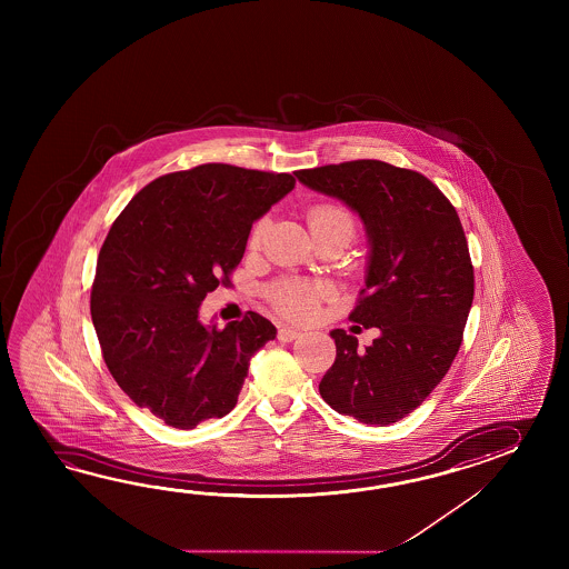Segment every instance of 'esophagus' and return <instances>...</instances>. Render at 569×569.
Listing matches in <instances>:
<instances>
[{"label": "esophagus", "mask_w": 569, "mask_h": 569, "mask_svg": "<svg viewBox=\"0 0 569 569\" xmlns=\"http://www.w3.org/2000/svg\"><path fill=\"white\" fill-rule=\"evenodd\" d=\"M299 336H301V331L295 329V327L284 326L279 329L280 341H292V339H297Z\"/></svg>", "instance_id": "obj_1"}]
</instances>
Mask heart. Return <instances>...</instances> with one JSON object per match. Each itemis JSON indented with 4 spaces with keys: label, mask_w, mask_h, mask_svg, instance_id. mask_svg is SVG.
<instances>
[{
    "label": "heart",
    "mask_w": 569,
    "mask_h": 569,
    "mask_svg": "<svg viewBox=\"0 0 569 569\" xmlns=\"http://www.w3.org/2000/svg\"><path fill=\"white\" fill-rule=\"evenodd\" d=\"M307 221H309L311 233L339 231L350 240L353 231H356V218H353L350 207L338 203V201L315 203L307 213ZM267 230V216L256 219L254 226L250 228V233H248L250 250H258L262 246ZM326 295L327 290L323 284H315V282L299 279L277 280L267 290L270 305L279 313L290 317V319H309Z\"/></svg>",
    "instance_id": "1"
}]
</instances>
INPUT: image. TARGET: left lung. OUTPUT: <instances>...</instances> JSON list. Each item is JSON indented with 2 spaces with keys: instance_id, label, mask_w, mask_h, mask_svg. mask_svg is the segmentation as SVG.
Wrapping results in <instances>:
<instances>
[{
  "instance_id": "8db88e82",
  "label": "left lung",
  "mask_w": 569,
  "mask_h": 569,
  "mask_svg": "<svg viewBox=\"0 0 569 569\" xmlns=\"http://www.w3.org/2000/svg\"><path fill=\"white\" fill-rule=\"evenodd\" d=\"M295 174L362 218L370 260L350 319L380 329L366 350L343 329L331 331L338 353L319 392L360 423H397L448 375L463 339L473 267L458 211L421 172L382 160Z\"/></svg>"
}]
</instances>
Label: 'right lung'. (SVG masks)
Wrapping results in <instances>:
<instances>
[{
  "instance_id": "add662e5",
  "label": "right lung",
  "mask_w": 569,
  "mask_h": 569,
  "mask_svg": "<svg viewBox=\"0 0 569 569\" xmlns=\"http://www.w3.org/2000/svg\"><path fill=\"white\" fill-rule=\"evenodd\" d=\"M295 182L289 172L199 164L146 184L109 228L91 287L101 353L121 390L174 429L228 415L250 358L277 336L254 311L206 327L199 307L230 287L252 223Z\"/></svg>"
}]
</instances>
